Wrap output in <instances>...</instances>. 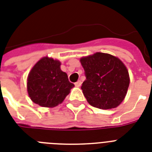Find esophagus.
<instances>
[{
  "mask_svg": "<svg viewBox=\"0 0 152 152\" xmlns=\"http://www.w3.org/2000/svg\"><path fill=\"white\" fill-rule=\"evenodd\" d=\"M81 84H82V82H81L80 80H78L77 82L75 83V86H76V87H80V86H81Z\"/></svg>",
  "mask_w": 152,
  "mask_h": 152,
  "instance_id": "obj_1",
  "label": "esophagus"
}]
</instances>
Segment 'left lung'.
<instances>
[{
	"mask_svg": "<svg viewBox=\"0 0 152 152\" xmlns=\"http://www.w3.org/2000/svg\"><path fill=\"white\" fill-rule=\"evenodd\" d=\"M86 80L83 95L89 104L101 109L116 108L127 93L129 77L127 69L118 58L97 52L80 58Z\"/></svg>",
	"mask_w": 152,
	"mask_h": 152,
	"instance_id": "obj_1",
	"label": "left lung"
}]
</instances>
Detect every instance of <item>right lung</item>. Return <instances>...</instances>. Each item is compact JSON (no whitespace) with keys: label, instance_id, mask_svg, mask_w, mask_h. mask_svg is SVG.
<instances>
[{"label":"right lung","instance_id":"right-lung-1","mask_svg":"<svg viewBox=\"0 0 152 152\" xmlns=\"http://www.w3.org/2000/svg\"><path fill=\"white\" fill-rule=\"evenodd\" d=\"M61 62L44 57L37 61L29 73L27 91L34 103L52 108L61 104L74 84L60 69Z\"/></svg>","mask_w":152,"mask_h":152}]
</instances>
